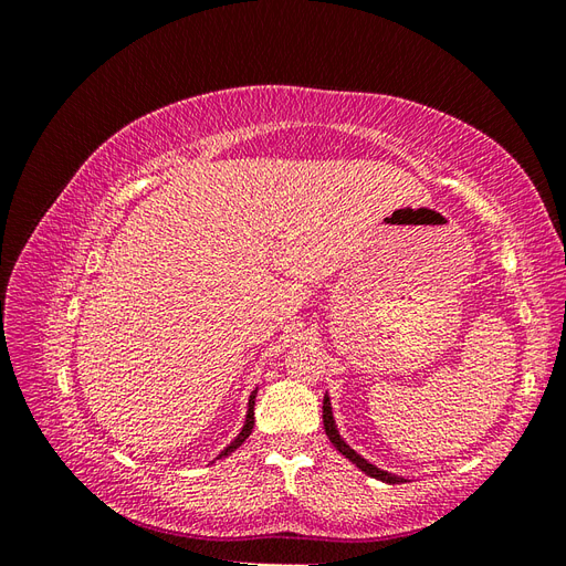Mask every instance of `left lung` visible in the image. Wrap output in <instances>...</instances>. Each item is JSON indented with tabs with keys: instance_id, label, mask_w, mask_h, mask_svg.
<instances>
[{
	"instance_id": "1",
	"label": "left lung",
	"mask_w": 566,
	"mask_h": 566,
	"mask_svg": "<svg viewBox=\"0 0 566 566\" xmlns=\"http://www.w3.org/2000/svg\"><path fill=\"white\" fill-rule=\"evenodd\" d=\"M323 430H325V434H328V439L333 441V447L345 455L347 460H352L354 465L361 470V472H366L368 476H373V479H380V482H385V484H403V482H408L406 476H399V474H394V472H387V470H382V468H378V465H373V462H368L361 453H356L349 443L342 439V434H339V430H337V424H335V416H333V406H331V397H328V391H325V397H323Z\"/></svg>"
}]
</instances>
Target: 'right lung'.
<instances>
[{
    "mask_svg": "<svg viewBox=\"0 0 566 566\" xmlns=\"http://www.w3.org/2000/svg\"><path fill=\"white\" fill-rule=\"evenodd\" d=\"M254 399H256V387L250 391V399H248V413H245V422H243V427H241V432H238V437L229 443V447L221 449V453H219L214 460H221V458L231 455L235 449H241L243 443H245V439L250 437L252 427H254ZM214 460H212V462H214Z\"/></svg>",
    "mask_w": 566,
    "mask_h": 566,
    "instance_id": "1",
    "label": "right lung"
}]
</instances>
